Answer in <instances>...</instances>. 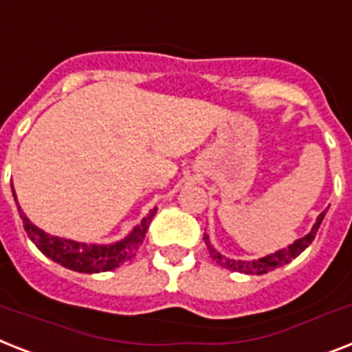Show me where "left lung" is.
<instances>
[{
  "label": "left lung",
  "instance_id": "obj_1",
  "mask_svg": "<svg viewBox=\"0 0 352 352\" xmlns=\"http://www.w3.org/2000/svg\"><path fill=\"white\" fill-rule=\"evenodd\" d=\"M325 213L327 210H324L316 217V222L313 224L311 231L307 235L300 236L298 241H295L293 244H289L287 248H282V250L275 251V253H271V255H265L258 260H235V258H228V256L221 255L219 251L213 248V244L210 242V235H206L204 233V242L208 245V251H210V256L215 260L217 264L226 267V270L231 271H239V273H245V275H264L267 271H273L276 267H282V265L289 264L291 260L296 258V256L305 251V248H309V244L315 241L316 231H318L320 224L324 221Z\"/></svg>",
  "mask_w": 352,
  "mask_h": 352
}]
</instances>
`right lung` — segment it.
Returning a JSON list of instances; mask_svg holds the SVG:
<instances>
[{
	"label": "right lung",
	"mask_w": 352,
	"mask_h": 352,
	"mask_svg": "<svg viewBox=\"0 0 352 352\" xmlns=\"http://www.w3.org/2000/svg\"><path fill=\"white\" fill-rule=\"evenodd\" d=\"M14 201H16V193H14ZM18 211L28 239L36 244V248L43 255H47L48 258L61 264L63 267L77 271V273H101V271L116 270L121 264L128 262L131 256H135L137 250L141 248L142 241L146 236L151 219L155 217L157 208L150 210V213L124 239L113 242V244H87V242H76L70 239L54 236L28 221V217L23 213L19 204Z\"/></svg>",
	"instance_id": "1"
}]
</instances>
